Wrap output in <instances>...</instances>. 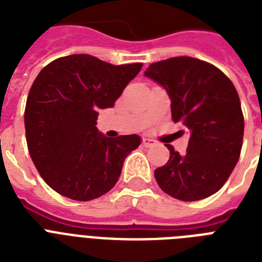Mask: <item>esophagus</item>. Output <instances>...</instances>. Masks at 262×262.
Returning a JSON list of instances; mask_svg holds the SVG:
<instances>
[{
    "label": "esophagus",
    "mask_w": 262,
    "mask_h": 262,
    "mask_svg": "<svg viewBox=\"0 0 262 262\" xmlns=\"http://www.w3.org/2000/svg\"><path fill=\"white\" fill-rule=\"evenodd\" d=\"M143 145H144V147H147V148L154 147V145H155V141H154V140H152V139H148V137H144V139H143Z\"/></svg>",
    "instance_id": "34e87169"
}]
</instances>
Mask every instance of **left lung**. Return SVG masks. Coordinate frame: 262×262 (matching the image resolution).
Instances as JSON below:
<instances>
[{"instance_id":"1","label":"left lung","mask_w":262,"mask_h":262,"mask_svg":"<svg viewBox=\"0 0 262 262\" xmlns=\"http://www.w3.org/2000/svg\"><path fill=\"white\" fill-rule=\"evenodd\" d=\"M144 75L166 90L172 121H182L190 135L185 155L167 145L170 159L155 170L156 182L181 201L207 199L226 183L241 155L245 122L234 84L191 57L151 63Z\"/></svg>"}]
</instances>
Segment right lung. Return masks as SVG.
Masks as SVG:
<instances>
[{
  "mask_svg": "<svg viewBox=\"0 0 262 262\" xmlns=\"http://www.w3.org/2000/svg\"><path fill=\"white\" fill-rule=\"evenodd\" d=\"M141 67H115L92 55L73 54L40 71L27 98L24 125L31 159L53 190L90 201L114 187L141 137H106L96 119L100 108L114 106Z\"/></svg>",
  "mask_w": 262,
  "mask_h": 262,
  "instance_id": "add662e5",
  "label": "right lung"
}]
</instances>
